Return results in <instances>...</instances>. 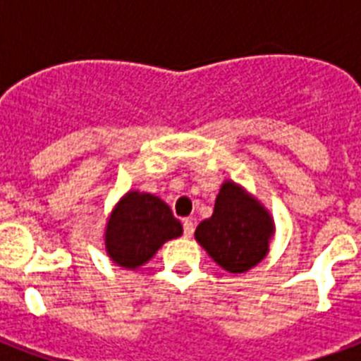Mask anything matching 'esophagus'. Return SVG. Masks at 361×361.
<instances>
[{"label":"esophagus","instance_id":"esophagus-1","mask_svg":"<svg viewBox=\"0 0 361 361\" xmlns=\"http://www.w3.org/2000/svg\"><path fill=\"white\" fill-rule=\"evenodd\" d=\"M192 232H195V223L191 219H183V234L187 238H191Z\"/></svg>","mask_w":361,"mask_h":361}]
</instances>
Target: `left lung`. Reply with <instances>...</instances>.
<instances>
[{"instance_id":"8db88e82","label":"left lung","mask_w":361,"mask_h":361,"mask_svg":"<svg viewBox=\"0 0 361 361\" xmlns=\"http://www.w3.org/2000/svg\"><path fill=\"white\" fill-rule=\"evenodd\" d=\"M274 231L268 209L243 187L226 180L215 198L214 215L197 226L195 238L221 268L243 274L268 255Z\"/></svg>"}]
</instances>
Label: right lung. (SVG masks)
<instances>
[{
	"label": "right lung",
	"instance_id": "add662e5",
	"mask_svg": "<svg viewBox=\"0 0 361 361\" xmlns=\"http://www.w3.org/2000/svg\"><path fill=\"white\" fill-rule=\"evenodd\" d=\"M181 234L183 226L169 204L149 192L129 191L110 214L104 245L118 266L135 269L146 264L164 241Z\"/></svg>",
	"mask_w": 361,
	"mask_h": 361
}]
</instances>
